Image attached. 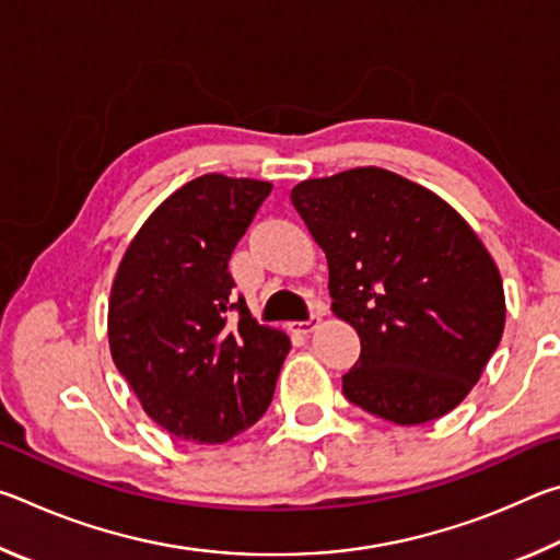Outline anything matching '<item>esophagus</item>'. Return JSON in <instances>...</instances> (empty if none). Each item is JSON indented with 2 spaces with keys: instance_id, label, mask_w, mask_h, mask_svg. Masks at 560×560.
Returning a JSON list of instances; mask_svg holds the SVG:
<instances>
[{
  "instance_id": "esophagus-1",
  "label": "esophagus",
  "mask_w": 560,
  "mask_h": 560,
  "mask_svg": "<svg viewBox=\"0 0 560 560\" xmlns=\"http://www.w3.org/2000/svg\"><path fill=\"white\" fill-rule=\"evenodd\" d=\"M318 324H320V314H314L308 320H296V324H291L289 328L293 330V334H299V336H308L311 330H314Z\"/></svg>"
}]
</instances>
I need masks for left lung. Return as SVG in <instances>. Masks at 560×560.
<instances>
[{
    "instance_id": "obj_1",
    "label": "left lung",
    "mask_w": 560,
    "mask_h": 560,
    "mask_svg": "<svg viewBox=\"0 0 560 560\" xmlns=\"http://www.w3.org/2000/svg\"><path fill=\"white\" fill-rule=\"evenodd\" d=\"M291 202L326 252L330 311L355 328L343 395L395 424L454 410L504 334V283L464 217L383 167L303 179Z\"/></svg>"
}]
</instances>
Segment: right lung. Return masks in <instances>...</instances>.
Listing matches in <instances>:
<instances>
[{"mask_svg":"<svg viewBox=\"0 0 560 560\" xmlns=\"http://www.w3.org/2000/svg\"><path fill=\"white\" fill-rule=\"evenodd\" d=\"M269 192L261 179L195 177L148 217L113 279V363L150 420L179 440H232L273 397L291 340L234 301L230 273Z\"/></svg>","mask_w":560,"mask_h":560,"instance_id":"right-lung-1","label":"right lung"}]
</instances>
